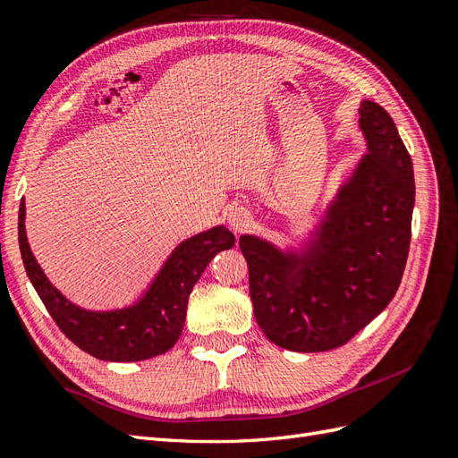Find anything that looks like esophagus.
<instances>
[{"label": "esophagus", "mask_w": 458, "mask_h": 458, "mask_svg": "<svg viewBox=\"0 0 458 458\" xmlns=\"http://www.w3.org/2000/svg\"><path fill=\"white\" fill-rule=\"evenodd\" d=\"M226 220L228 225L233 232H242L250 226L251 222V215L248 213V210L242 208V207H230L226 210Z\"/></svg>", "instance_id": "obj_1"}]
</instances>
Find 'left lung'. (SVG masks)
I'll return each mask as SVG.
<instances>
[{"label": "left lung", "mask_w": 458, "mask_h": 458, "mask_svg": "<svg viewBox=\"0 0 458 458\" xmlns=\"http://www.w3.org/2000/svg\"><path fill=\"white\" fill-rule=\"evenodd\" d=\"M363 155L298 250L243 233L257 325L292 352L346 344L389 306L406 267L414 168L393 117L360 104Z\"/></svg>", "instance_id": "left-lung-1"}]
</instances>
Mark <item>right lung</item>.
<instances>
[{
  "label": "right lung",
  "instance_id": "1",
  "mask_svg": "<svg viewBox=\"0 0 458 458\" xmlns=\"http://www.w3.org/2000/svg\"><path fill=\"white\" fill-rule=\"evenodd\" d=\"M25 201L19 208V248L34 290L62 333L87 354L106 361H140L168 352L183 331L187 300L195 283L218 251L230 250L236 238L215 226L183 240L135 303L112 311L75 306L57 290L34 259L25 230Z\"/></svg>",
  "mask_w": 458,
  "mask_h": 458
}]
</instances>
